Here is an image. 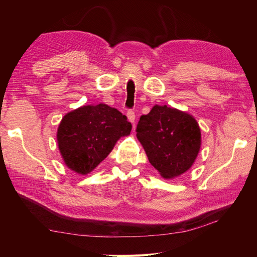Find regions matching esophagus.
Instances as JSON below:
<instances>
[{"mask_svg": "<svg viewBox=\"0 0 257 257\" xmlns=\"http://www.w3.org/2000/svg\"><path fill=\"white\" fill-rule=\"evenodd\" d=\"M126 115H127V118H128V121H130L131 123H133V125H134V124H135V120H136V114H135L134 110L130 109V110L127 111Z\"/></svg>", "mask_w": 257, "mask_h": 257, "instance_id": "esophagus-1", "label": "esophagus"}]
</instances>
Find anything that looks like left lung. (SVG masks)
Returning <instances> with one entry per match:
<instances>
[{"mask_svg":"<svg viewBox=\"0 0 257 257\" xmlns=\"http://www.w3.org/2000/svg\"><path fill=\"white\" fill-rule=\"evenodd\" d=\"M151 165L170 179L185 173L200 148V130L190 114L167 106L155 105L143 114L136 127Z\"/></svg>","mask_w":257,"mask_h":257,"instance_id":"1","label":"left lung"}]
</instances>
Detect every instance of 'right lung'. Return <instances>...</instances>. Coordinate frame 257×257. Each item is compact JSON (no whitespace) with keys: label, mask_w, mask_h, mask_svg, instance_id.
<instances>
[{"label":"right lung","mask_w":257,"mask_h":257,"mask_svg":"<svg viewBox=\"0 0 257 257\" xmlns=\"http://www.w3.org/2000/svg\"><path fill=\"white\" fill-rule=\"evenodd\" d=\"M131 130L126 115L115 108L105 104L82 106L62 119L57 135L59 149L68 168L87 175Z\"/></svg>","instance_id":"obj_1"}]
</instances>
